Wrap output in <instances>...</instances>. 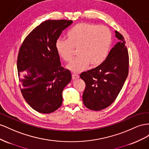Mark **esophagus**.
Instances as JSON below:
<instances>
[{"mask_svg": "<svg viewBox=\"0 0 149 149\" xmlns=\"http://www.w3.org/2000/svg\"><path fill=\"white\" fill-rule=\"evenodd\" d=\"M79 78V75L77 74H72V79H73L74 80H75V79H77Z\"/></svg>", "mask_w": 149, "mask_h": 149, "instance_id": "esophagus-1", "label": "esophagus"}]
</instances>
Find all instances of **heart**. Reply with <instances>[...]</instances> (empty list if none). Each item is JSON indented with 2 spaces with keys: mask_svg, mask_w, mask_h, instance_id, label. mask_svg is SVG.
Returning <instances> with one entry per match:
<instances>
[{
  "mask_svg": "<svg viewBox=\"0 0 149 149\" xmlns=\"http://www.w3.org/2000/svg\"><path fill=\"white\" fill-rule=\"evenodd\" d=\"M67 40H56V49L63 61L70 62L74 49L78 57L74 59L67 69L74 73L86 69L91 64L97 67L107 57L112 42V33L107 27L86 22L76 24L68 32Z\"/></svg>",
  "mask_w": 149,
  "mask_h": 149,
  "instance_id": "obj_1",
  "label": "heart"
}]
</instances>
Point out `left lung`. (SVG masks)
<instances>
[{"label": "left lung", "instance_id": "1", "mask_svg": "<svg viewBox=\"0 0 149 149\" xmlns=\"http://www.w3.org/2000/svg\"><path fill=\"white\" fill-rule=\"evenodd\" d=\"M120 41L110 51L105 61L94 69L80 74L86 83L84 104L92 110H100L116 99L129 74V54L122 34L115 31Z\"/></svg>", "mask_w": 149, "mask_h": 149}]
</instances>
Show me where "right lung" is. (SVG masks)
Returning a JSON list of instances; mask_svg holds the SVG:
<instances>
[{
	"mask_svg": "<svg viewBox=\"0 0 149 149\" xmlns=\"http://www.w3.org/2000/svg\"><path fill=\"white\" fill-rule=\"evenodd\" d=\"M73 21L48 20L36 27L24 39L17 58L22 94L36 111L50 113L62 103V91L72 79L61 66L56 42Z\"/></svg>",
	"mask_w": 149,
	"mask_h": 149,
	"instance_id": "add662e5",
	"label": "right lung"
}]
</instances>
